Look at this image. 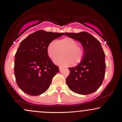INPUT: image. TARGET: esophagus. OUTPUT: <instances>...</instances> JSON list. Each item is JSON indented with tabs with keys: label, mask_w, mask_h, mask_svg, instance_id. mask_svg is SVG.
<instances>
[{
	"label": "esophagus",
	"mask_w": 122,
	"mask_h": 122,
	"mask_svg": "<svg viewBox=\"0 0 122 122\" xmlns=\"http://www.w3.org/2000/svg\"><path fill=\"white\" fill-rule=\"evenodd\" d=\"M63 69H64V68H63L62 67H61V66H60V67H59V70H60V71H61Z\"/></svg>",
	"instance_id": "1"
}]
</instances>
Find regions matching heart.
I'll return each mask as SVG.
<instances>
[{"label": "heart", "mask_w": 122, "mask_h": 122, "mask_svg": "<svg viewBox=\"0 0 122 122\" xmlns=\"http://www.w3.org/2000/svg\"><path fill=\"white\" fill-rule=\"evenodd\" d=\"M75 39L65 37L57 41H51L47 46V53L51 59L54 60L61 54L63 56L56 58L54 63L61 66H68L73 62L75 65L79 64L83 59L84 52L81 46L77 45Z\"/></svg>", "instance_id": "b5f03b06"}]
</instances>
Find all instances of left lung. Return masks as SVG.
I'll return each instance as SVG.
<instances>
[{
  "instance_id": "obj_1",
  "label": "left lung",
  "mask_w": 122,
  "mask_h": 122,
  "mask_svg": "<svg viewBox=\"0 0 122 122\" xmlns=\"http://www.w3.org/2000/svg\"><path fill=\"white\" fill-rule=\"evenodd\" d=\"M64 35L79 41L83 47V59L73 68L66 82L71 91L80 95H88L101 86L105 76V53L100 42L87 32L65 33Z\"/></svg>"
}]
</instances>
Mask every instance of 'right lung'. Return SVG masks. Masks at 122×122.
Here are the masks:
<instances>
[{
  "mask_svg": "<svg viewBox=\"0 0 122 122\" xmlns=\"http://www.w3.org/2000/svg\"><path fill=\"white\" fill-rule=\"evenodd\" d=\"M64 34L40 30L20 42L15 55L14 75L18 86L25 93L37 96L50 86L60 71L47 55V46Z\"/></svg>",
  "mask_w": 122,
  "mask_h": 122,
  "instance_id": "add662e5",
  "label": "right lung"
}]
</instances>
